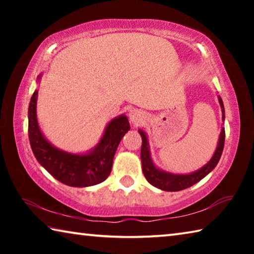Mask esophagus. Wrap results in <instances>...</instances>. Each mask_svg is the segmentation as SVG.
I'll use <instances>...</instances> for the list:
<instances>
[{"label":"esophagus","mask_w":254,"mask_h":254,"mask_svg":"<svg viewBox=\"0 0 254 254\" xmlns=\"http://www.w3.org/2000/svg\"><path fill=\"white\" fill-rule=\"evenodd\" d=\"M128 117H130V121L134 124V126H140L141 123H143L145 121V114L142 111L136 109L131 110Z\"/></svg>","instance_id":"1"}]
</instances>
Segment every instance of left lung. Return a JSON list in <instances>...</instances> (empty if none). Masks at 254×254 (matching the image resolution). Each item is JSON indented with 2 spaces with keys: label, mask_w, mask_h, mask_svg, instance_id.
Masks as SVG:
<instances>
[{
  "label": "left lung",
  "mask_w": 254,
  "mask_h": 254,
  "mask_svg": "<svg viewBox=\"0 0 254 254\" xmlns=\"http://www.w3.org/2000/svg\"><path fill=\"white\" fill-rule=\"evenodd\" d=\"M218 102L221 104L222 113H223V121H224V105H223V101L221 96H218ZM139 133L142 137V145H141V162H142V171L145 179L152 185V186L157 187L161 190L166 191H179L183 189H186L188 187L192 186L199 180L203 179L205 176H207L210 171H212L216 165L220 161L223 148H224V141H225V128L222 127L220 140H218L217 148L215 150L213 157L210 160L206 163V165L200 168L199 170L195 171V173L188 174V175H174L170 173H166V171L160 170L154 166L152 162L151 156H150L149 150V143L148 137L142 130H139Z\"/></svg>",
  "instance_id": "left-lung-1"
}]
</instances>
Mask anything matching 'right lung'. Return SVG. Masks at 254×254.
Instances as JSON below:
<instances>
[{
  "mask_svg": "<svg viewBox=\"0 0 254 254\" xmlns=\"http://www.w3.org/2000/svg\"><path fill=\"white\" fill-rule=\"evenodd\" d=\"M37 98L38 91H34L29 104L28 132L32 152L40 165L67 186L88 187L104 182L111 174L120 141L130 130L126 115L107 124L101 141L88 153L72 154L55 148L41 133L37 120Z\"/></svg>",
  "mask_w": 254,
  "mask_h": 254,
  "instance_id": "add662e5",
  "label": "right lung"
}]
</instances>
